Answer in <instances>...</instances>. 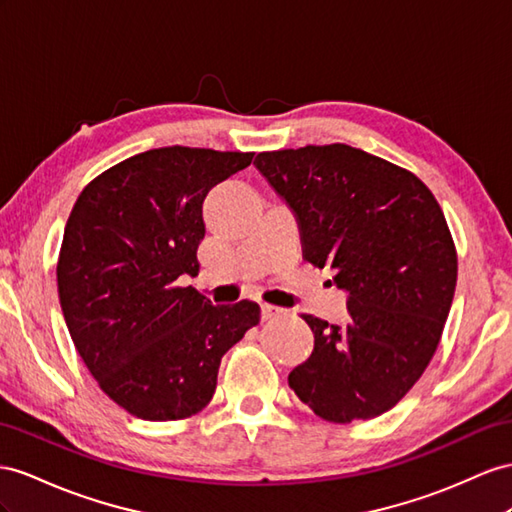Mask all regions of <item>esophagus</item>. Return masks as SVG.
<instances>
[{"label":"esophagus","instance_id":"esophagus-1","mask_svg":"<svg viewBox=\"0 0 512 512\" xmlns=\"http://www.w3.org/2000/svg\"><path fill=\"white\" fill-rule=\"evenodd\" d=\"M281 313H283V309L277 307V305H268V303L261 305V318H264V320L277 318V316H281Z\"/></svg>","mask_w":512,"mask_h":512}]
</instances>
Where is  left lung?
<instances>
[{
	"label": "left lung",
	"mask_w": 512,
	"mask_h": 512,
	"mask_svg": "<svg viewBox=\"0 0 512 512\" xmlns=\"http://www.w3.org/2000/svg\"><path fill=\"white\" fill-rule=\"evenodd\" d=\"M255 166L296 214L303 257L348 292L344 324L303 313L313 352L287 383L326 422L383 415L428 368L452 307L458 261L437 199L342 142L264 151Z\"/></svg>",
	"instance_id": "obj_1"
}]
</instances>
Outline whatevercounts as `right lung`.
<instances>
[{"label": "right lung", "instance_id": "right-lung-1", "mask_svg": "<svg viewBox=\"0 0 512 512\" xmlns=\"http://www.w3.org/2000/svg\"><path fill=\"white\" fill-rule=\"evenodd\" d=\"M253 153L162 147L127 157L77 196L58 257L73 344L116 404L149 422L186 419L212 400L220 359L259 324V305H212L196 277L203 201Z\"/></svg>", "mask_w": 512, "mask_h": 512}]
</instances>
